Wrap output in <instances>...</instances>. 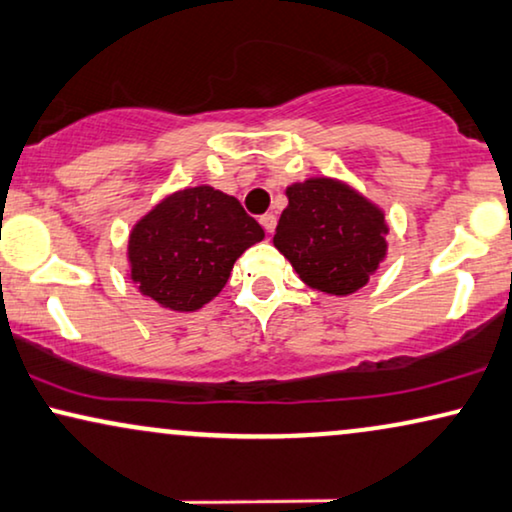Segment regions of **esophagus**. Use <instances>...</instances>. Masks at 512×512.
Returning <instances> with one entry per match:
<instances>
[{"instance_id": "obj_1", "label": "esophagus", "mask_w": 512, "mask_h": 512, "mask_svg": "<svg viewBox=\"0 0 512 512\" xmlns=\"http://www.w3.org/2000/svg\"><path fill=\"white\" fill-rule=\"evenodd\" d=\"M261 225H263V230L265 232H275V228H277V216L275 214H263L261 216Z\"/></svg>"}]
</instances>
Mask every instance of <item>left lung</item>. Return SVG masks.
<instances>
[{
	"label": "left lung",
	"instance_id": "1",
	"mask_svg": "<svg viewBox=\"0 0 512 512\" xmlns=\"http://www.w3.org/2000/svg\"><path fill=\"white\" fill-rule=\"evenodd\" d=\"M289 207L277 223L275 247L298 277L334 296L364 287L386 256V216L369 199L331 178L287 188Z\"/></svg>",
	"mask_w": 512,
	"mask_h": 512
}]
</instances>
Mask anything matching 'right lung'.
Returning a JSON list of instances; mask_svg holds the SVG:
<instances>
[{"label": "right lung", "instance_id": "right-lung-1", "mask_svg": "<svg viewBox=\"0 0 512 512\" xmlns=\"http://www.w3.org/2000/svg\"><path fill=\"white\" fill-rule=\"evenodd\" d=\"M263 237L235 197L209 185L174 192L131 230V280L164 308L190 313L221 294L237 258Z\"/></svg>", "mask_w": 512, "mask_h": 512}]
</instances>
